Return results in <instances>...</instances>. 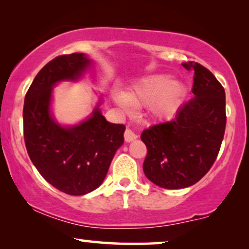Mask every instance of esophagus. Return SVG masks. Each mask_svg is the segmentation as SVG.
<instances>
[{
  "label": "esophagus",
  "instance_id": "esophagus-1",
  "mask_svg": "<svg viewBox=\"0 0 249 249\" xmlns=\"http://www.w3.org/2000/svg\"><path fill=\"white\" fill-rule=\"evenodd\" d=\"M136 138H137V135H136L135 132L131 130V129H129V128L125 129L124 130V141L125 142H132V141H135Z\"/></svg>",
  "mask_w": 249,
  "mask_h": 249
}]
</instances>
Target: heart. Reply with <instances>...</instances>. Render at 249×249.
Here are the masks:
<instances>
[{
	"label": "heart",
	"mask_w": 249,
	"mask_h": 249,
	"mask_svg": "<svg viewBox=\"0 0 249 249\" xmlns=\"http://www.w3.org/2000/svg\"><path fill=\"white\" fill-rule=\"evenodd\" d=\"M185 87L178 81H172L168 74H153L128 90L115 101L124 111L132 107H149L153 117L160 120L172 118L182 103Z\"/></svg>",
	"instance_id": "obj_1"
}]
</instances>
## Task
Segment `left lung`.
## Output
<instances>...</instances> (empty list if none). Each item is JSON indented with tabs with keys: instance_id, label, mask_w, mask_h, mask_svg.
<instances>
[{
	"instance_id": "8db88e82",
	"label": "left lung",
	"mask_w": 249,
	"mask_h": 249,
	"mask_svg": "<svg viewBox=\"0 0 249 249\" xmlns=\"http://www.w3.org/2000/svg\"><path fill=\"white\" fill-rule=\"evenodd\" d=\"M194 72V97L182 104L175 119L142 131L147 147L144 173L156 186L181 189L199 181L212 168L226 130V93L202 64L182 63Z\"/></svg>"
}]
</instances>
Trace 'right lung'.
<instances>
[{
  "mask_svg": "<svg viewBox=\"0 0 249 249\" xmlns=\"http://www.w3.org/2000/svg\"><path fill=\"white\" fill-rule=\"evenodd\" d=\"M90 64L84 53L56 56L37 73L23 105V137L33 164L47 182L73 196L101 186L124 141V125L107 121L98 105L89 119L72 127H62L51 115L54 85L79 79Z\"/></svg>",
  "mask_w": 249,
  "mask_h": 249,
  "instance_id": "add662e5",
  "label": "right lung"
}]
</instances>
